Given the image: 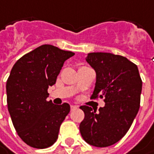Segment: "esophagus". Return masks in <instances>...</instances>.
Listing matches in <instances>:
<instances>
[{
	"label": "esophagus",
	"instance_id": "obj_1",
	"mask_svg": "<svg viewBox=\"0 0 154 154\" xmlns=\"http://www.w3.org/2000/svg\"><path fill=\"white\" fill-rule=\"evenodd\" d=\"M76 108H77V106H75V105H70V109H71V110L75 109Z\"/></svg>",
	"mask_w": 154,
	"mask_h": 154
}]
</instances>
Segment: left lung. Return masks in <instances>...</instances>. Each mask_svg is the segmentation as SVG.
I'll list each match as a JSON object with an SVG mask.
<instances>
[{"label":"left lung","instance_id":"1","mask_svg":"<svg viewBox=\"0 0 154 154\" xmlns=\"http://www.w3.org/2000/svg\"><path fill=\"white\" fill-rule=\"evenodd\" d=\"M86 61L97 73L91 98H103L105 106L98 112L89 106H81L84 119L79 130L88 144L109 146L130 128L140 109L142 81L137 65L123 56L90 52Z\"/></svg>","mask_w":154,"mask_h":154}]
</instances>
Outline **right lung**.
I'll use <instances>...</instances> for the list:
<instances>
[{"label": "right lung", "instance_id": "add662e5", "mask_svg": "<svg viewBox=\"0 0 154 154\" xmlns=\"http://www.w3.org/2000/svg\"><path fill=\"white\" fill-rule=\"evenodd\" d=\"M75 53L43 45L25 54L7 80V103L18 135L32 147L43 149L56 142L70 105L47 101L64 61Z\"/></svg>", "mask_w": 154, "mask_h": 154}]
</instances>
